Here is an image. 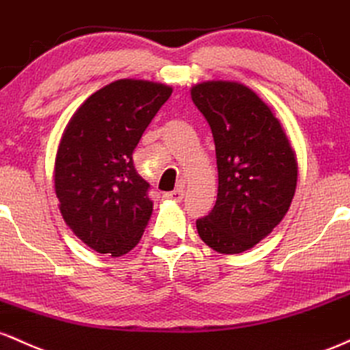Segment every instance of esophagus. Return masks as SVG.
<instances>
[{
	"label": "esophagus",
	"mask_w": 350,
	"mask_h": 350,
	"mask_svg": "<svg viewBox=\"0 0 350 350\" xmlns=\"http://www.w3.org/2000/svg\"><path fill=\"white\" fill-rule=\"evenodd\" d=\"M183 193H185V191H183V188H176V190H174V191H168V193H165V198L174 200V202H182Z\"/></svg>",
	"instance_id": "obj_1"
}]
</instances>
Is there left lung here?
Listing matches in <instances>:
<instances>
[{
  "label": "left lung",
  "instance_id": "1",
  "mask_svg": "<svg viewBox=\"0 0 350 350\" xmlns=\"http://www.w3.org/2000/svg\"><path fill=\"white\" fill-rule=\"evenodd\" d=\"M191 100L213 133L218 167L217 203L196 230L218 253H243L288 213L296 155L280 120L246 85L203 82L191 88Z\"/></svg>",
  "mask_w": 350,
  "mask_h": 350
}]
</instances>
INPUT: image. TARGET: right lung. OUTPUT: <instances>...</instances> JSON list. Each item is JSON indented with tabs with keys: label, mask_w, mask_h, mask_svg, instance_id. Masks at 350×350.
Here are the masks:
<instances>
[{
	"label": "right lung",
	"mask_w": 350,
	"mask_h": 350,
	"mask_svg": "<svg viewBox=\"0 0 350 350\" xmlns=\"http://www.w3.org/2000/svg\"><path fill=\"white\" fill-rule=\"evenodd\" d=\"M172 96L157 82L120 79L89 97L62 133L54 167L59 210L70 230L97 253H129L152 217L150 183L132 154Z\"/></svg>",
	"instance_id": "right-lung-1"
}]
</instances>
